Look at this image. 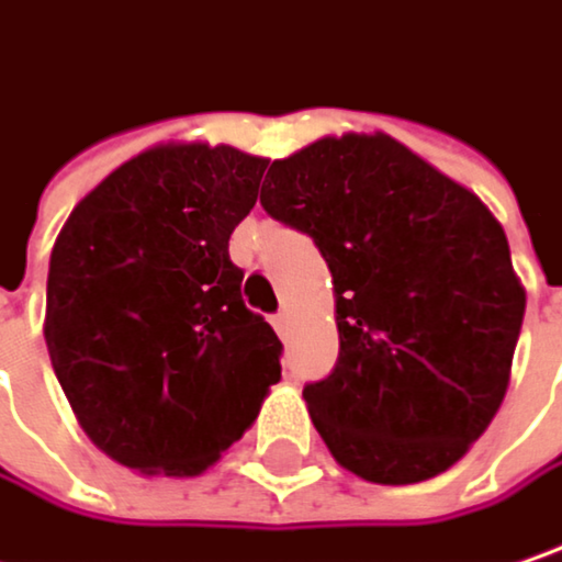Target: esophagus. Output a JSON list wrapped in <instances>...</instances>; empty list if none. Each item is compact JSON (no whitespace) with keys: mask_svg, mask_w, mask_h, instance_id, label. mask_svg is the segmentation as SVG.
<instances>
[{"mask_svg":"<svg viewBox=\"0 0 562 562\" xmlns=\"http://www.w3.org/2000/svg\"><path fill=\"white\" fill-rule=\"evenodd\" d=\"M270 324H273V330L282 337V334H285V327H289V314L285 312L273 314V317H270Z\"/></svg>","mask_w":562,"mask_h":562,"instance_id":"1","label":"esophagus"}]
</instances>
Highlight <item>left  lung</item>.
<instances>
[{"label": "left lung", "mask_w": 562, "mask_h": 562, "mask_svg": "<svg viewBox=\"0 0 562 562\" xmlns=\"http://www.w3.org/2000/svg\"><path fill=\"white\" fill-rule=\"evenodd\" d=\"M260 206L334 277L340 356L305 384L314 429L369 483H419L483 436L525 317L503 225L397 139L324 136L267 171Z\"/></svg>", "instance_id": "1"}]
</instances>
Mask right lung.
Instances as JSON below:
<instances>
[{
  "mask_svg": "<svg viewBox=\"0 0 562 562\" xmlns=\"http://www.w3.org/2000/svg\"><path fill=\"white\" fill-rule=\"evenodd\" d=\"M267 158L168 143L139 151L66 218L44 337L85 436L146 477H196L280 381L282 344L228 257Z\"/></svg>",
  "mask_w": 562,
  "mask_h": 562,
  "instance_id": "obj_1",
  "label": "right lung"
}]
</instances>
